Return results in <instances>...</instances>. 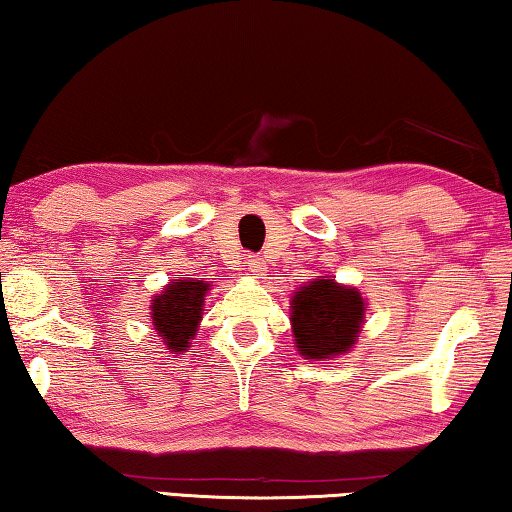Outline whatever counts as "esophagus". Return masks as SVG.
Wrapping results in <instances>:
<instances>
[{"label":"esophagus","instance_id":"esophagus-1","mask_svg":"<svg viewBox=\"0 0 512 512\" xmlns=\"http://www.w3.org/2000/svg\"><path fill=\"white\" fill-rule=\"evenodd\" d=\"M247 270L254 274V277L261 279L263 272H265V261L261 256H247Z\"/></svg>","mask_w":512,"mask_h":512}]
</instances>
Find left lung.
I'll list each match as a JSON object with an SVG mask.
<instances>
[{"mask_svg":"<svg viewBox=\"0 0 512 512\" xmlns=\"http://www.w3.org/2000/svg\"><path fill=\"white\" fill-rule=\"evenodd\" d=\"M290 322L304 359H332L348 352L361 332L366 302L357 288L320 277L302 286L290 300Z\"/></svg>","mask_w":512,"mask_h":512,"instance_id":"left-lung-1","label":"left lung"}]
</instances>
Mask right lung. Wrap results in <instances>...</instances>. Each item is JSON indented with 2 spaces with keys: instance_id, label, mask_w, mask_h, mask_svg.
Instances as JSON below:
<instances>
[{
  "instance_id": "obj_1",
  "label": "right lung",
  "mask_w": 512,
  "mask_h": 512,
  "mask_svg": "<svg viewBox=\"0 0 512 512\" xmlns=\"http://www.w3.org/2000/svg\"><path fill=\"white\" fill-rule=\"evenodd\" d=\"M210 283L199 279L178 277L151 300V318L155 332L169 352L180 355L190 348V341L199 329L203 316V300Z\"/></svg>"
}]
</instances>
